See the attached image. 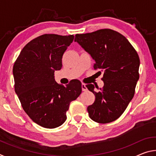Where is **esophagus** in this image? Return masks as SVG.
<instances>
[{
	"label": "esophagus",
	"mask_w": 156,
	"mask_h": 156,
	"mask_svg": "<svg viewBox=\"0 0 156 156\" xmlns=\"http://www.w3.org/2000/svg\"><path fill=\"white\" fill-rule=\"evenodd\" d=\"M82 90H83V91H86L87 90V87H86V84L83 83L82 84Z\"/></svg>",
	"instance_id": "obj_1"
}]
</instances>
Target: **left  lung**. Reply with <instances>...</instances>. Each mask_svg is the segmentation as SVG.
Here are the masks:
<instances>
[{
    "label": "left lung",
    "instance_id": "obj_1",
    "mask_svg": "<svg viewBox=\"0 0 156 156\" xmlns=\"http://www.w3.org/2000/svg\"><path fill=\"white\" fill-rule=\"evenodd\" d=\"M74 41L95 60V69L104 72V86L99 91H94V84L86 85L96 97L87 107L89 117L101 124L117 120L135 94L139 79L138 53L125 36L110 29L76 34Z\"/></svg>",
    "mask_w": 156,
    "mask_h": 156
}]
</instances>
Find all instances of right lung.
I'll list each match as a JSON object with an SVG mask.
<instances>
[{"label":"right lung","mask_w":156,"mask_h":156,"mask_svg":"<svg viewBox=\"0 0 156 156\" xmlns=\"http://www.w3.org/2000/svg\"><path fill=\"white\" fill-rule=\"evenodd\" d=\"M73 38V35L43 34L26 44L14 62L16 94L29 117L43 127L62 125L70 102L82 92L78 80L64 86L54 78V72L62 68L63 54Z\"/></svg>","instance_id":"1"}]
</instances>
